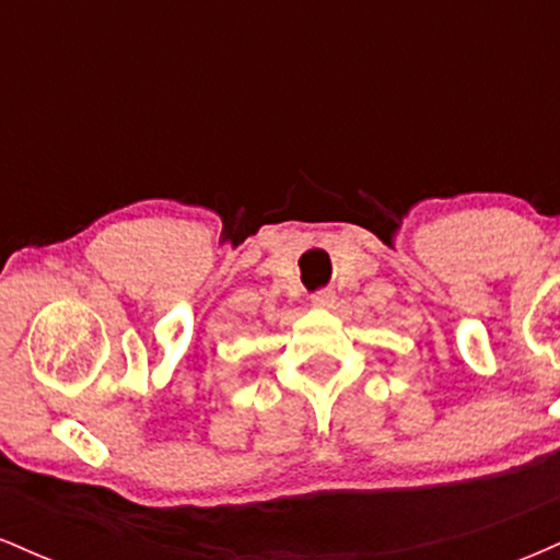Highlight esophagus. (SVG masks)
I'll return each mask as SVG.
<instances>
[{
    "label": "esophagus",
    "mask_w": 560,
    "mask_h": 560,
    "mask_svg": "<svg viewBox=\"0 0 560 560\" xmlns=\"http://www.w3.org/2000/svg\"><path fill=\"white\" fill-rule=\"evenodd\" d=\"M334 292L331 289H318L316 294H313V307H318V311H329V307H334Z\"/></svg>",
    "instance_id": "obj_1"
}]
</instances>
